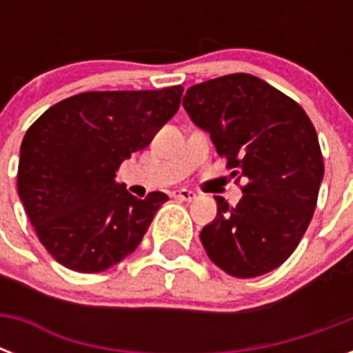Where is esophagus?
Segmentation results:
<instances>
[{
	"mask_svg": "<svg viewBox=\"0 0 353 353\" xmlns=\"http://www.w3.org/2000/svg\"><path fill=\"white\" fill-rule=\"evenodd\" d=\"M172 198L181 199V201H192L196 198V192L188 190V188H176V190H172Z\"/></svg>",
	"mask_w": 353,
	"mask_h": 353,
	"instance_id": "34e87169",
	"label": "esophagus"
}]
</instances>
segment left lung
<instances>
[{
	"label": "left lung",
	"instance_id": "obj_1",
	"mask_svg": "<svg viewBox=\"0 0 353 353\" xmlns=\"http://www.w3.org/2000/svg\"><path fill=\"white\" fill-rule=\"evenodd\" d=\"M183 108L232 174L247 179L236 207L214 196L216 218L199 232L205 251L238 279L273 271L295 251L317 205L324 165L312 121L290 97L247 73L192 85Z\"/></svg>",
	"mask_w": 353,
	"mask_h": 353
}]
</instances>
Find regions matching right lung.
Wrapping results in <instances>:
<instances>
[{"label": "right lung", "mask_w": 353, "mask_h": 353, "mask_svg": "<svg viewBox=\"0 0 353 353\" xmlns=\"http://www.w3.org/2000/svg\"><path fill=\"white\" fill-rule=\"evenodd\" d=\"M181 95V85L80 93L27 130L19 199L41 245L63 268L101 273L137 249L168 196L137 199L117 185L115 172L176 115Z\"/></svg>", "instance_id": "1"}]
</instances>
